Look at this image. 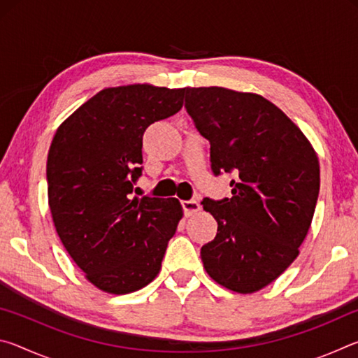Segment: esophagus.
I'll use <instances>...</instances> for the list:
<instances>
[{
	"mask_svg": "<svg viewBox=\"0 0 358 358\" xmlns=\"http://www.w3.org/2000/svg\"><path fill=\"white\" fill-rule=\"evenodd\" d=\"M181 205H183V211L186 216L196 215L197 211L201 210V203H199L197 201H183L181 202Z\"/></svg>",
	"mask_w": 358,
	"mask_h": 358,
	"instance_id": "1",
	"label": "esophagus"
}]
</instances>
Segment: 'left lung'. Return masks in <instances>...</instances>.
I'll return each mask as SVG.
<instances>
[{"mask_svg":"<svg viewBox=\"0 0 358 358\" xmlns=\"http://www.w3.org/2000/svg\"><path fill=\"white\" fill-rule=\"evenodd\" d=\"M186 110L210 142L211 171L234 172L232 197L203 199L217 222L202 246L210 278L238 294L268 286L300 254L316 210L319 157L281 108L256 93L185 88Z\"/></svg>","mask_w":358,"mask_h":358,"instance_id":"1","label":"left lung"}]
</instances>
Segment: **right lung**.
I'll use <instances>...</instances> for the list:
<instances>
[{"label":"right lung","instance_id":"add662e5","mask_svg":"<svg viewBox=\"0 0 358 358\" xmlns=\"http://www.w3.org/2000/svg\"><path fill=\"white\" fill-rule=\"evenodd\" d=\"M183 94L185 88L150 83L104 88L53 136L52 220L71 259L102 292L131 294L153 281L183 217L178 199L132 196L145 129L177 113Z\"/></svg>","mask_w":358,"mask_h":358}]
</instances>
